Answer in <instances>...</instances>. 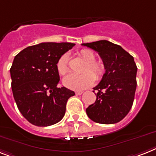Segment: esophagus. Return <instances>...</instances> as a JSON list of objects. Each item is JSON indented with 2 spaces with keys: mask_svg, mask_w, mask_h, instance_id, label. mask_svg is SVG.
Returning <instances> with one entry per match:
<instances>
[{
  "mask_svg": "<svg viewBox=\"0 0 156 156\" xmlns=\"http://www.w3.org/2000/svg\"><path fill=\"white\" fill-rule=\"evenodd\" d=\"M82 93H83V91L82 90H78V91H76L75 94H77V95H81V94H82Z\"/></svg>",
  "mask_w": 156,
  "mask_h": 156,
  "instance_id": "34e87169",
  "label": "esophagus"
}]
</instances>
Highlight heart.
Segmentation results:
<instances>
[{
    "label": "heart",
    "mask_w": 156,
    "mask_h": 156,
    "mask_svg": "<svg viewBox=\"0 0 156 156\" xmlns=\"http://www.w3.org/2000/svg\"><path fill=\"white\" fill-rule=\"evenodd\" d=\"M79 56L86 62L82 72L80 75L69 74L63 78V84L66 87L74 90H81L87 89L94 84V80H100L103 77L106 71L104 63L96 60V55L92 50L83 49L78 53ZM69 56L68 54H63L57 62V70L60 75H65L69 71L68 66Z\"/></svg>",
    "instance_id": "b5f03b06"
}]
</instances>
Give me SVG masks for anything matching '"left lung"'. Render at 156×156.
<instances>
[{
	"mask_svg": "<svg viewBox=\"0 0 156 156\" xmlns=\"http://www.w3.org/2000/svg\"><path fill=\"white\" fill-rule=\"evenodd\" d=\"M82 45L98 52L106 68L101 82L94 88L97 98L86 110L87 115L98 123L120 122L129 113L135 98L137 66L134 58L107 40Z\"/></svg>",
	"mask_w": 156,
	"mask_h": 156,
	"instance_id": "left-lung-1",
	"label": "left lung"
}]
</instances>
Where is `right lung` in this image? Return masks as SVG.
Segmentation results:
<instances>
[{"instance_id":"obj_1","label":"right lung","mask_w":156,"mask_h":156,"mask_svg":"<svg viewBox=\"0 0 156 156\" xmlns=\"http://www.w3.org/2000/svg\"><path fill=\"white\" fill-rule=\"evenodd\" d=\"M75 44L43 42L31 45L15 56L10 68L12 94L24 117L37 126L54 125L62 119L67 100L74 91L58 87L57 62Z\"/></svg>"}]
</instances>
